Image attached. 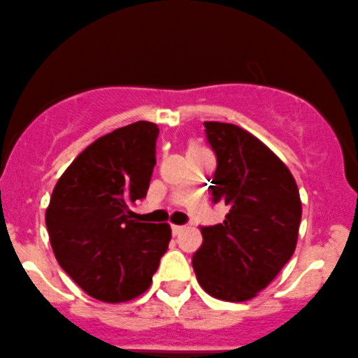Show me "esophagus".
Listing matches in <instances>:
<instances>
[{
	"instance_id": "esophagus-1",
	"label": "esophagus",
	"mask_w": 358,
	"mask_h": 358,
	"mask_svg": "<svg viewBox=\"0 0 358 358\" xmlns=\"http://www.w3.org/2000/svg\"><path fill=\"white\" fill-rule=\"evenodd\" d=\"M183 229H185V226H171V233L175 234V236H176V234L182 233Z\"/></svg>"
}]
</instances>
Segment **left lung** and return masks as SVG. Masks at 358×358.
I'll return each instance as SVG.
<instances>
[{
    "label": "left lung",
    "instance_id": "obj_1",
    "mask_svg": "<svg viewBox=\"0 0 358 358\" xmlns=\"http://www.w3.org/2000/svg\"><path fill=\"white\" fill-rule=\"evenodd\" d=\"M215 152L212 200L229 212L202 226L194 255L200 287L222 301H248L265 289L296 250L302 215L296 180L262 141L241 127L203 122Z\"/></svg>",
    "mask_w": 358,
    "mask_h": 358
}]
</instances>
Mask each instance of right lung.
<instances>
[{
  "instance_id": "obj_1",
  "label": "right lung",
  "mask_w": 358,
  "mask_h": 358,
  "mask_svg": "<svg viewBox=\"0 0 358 358\" xmlns=\"http://www.w3.org/2000/svg\"><path fill=\"white\" fill-rule=\"evenodd\" d=\"M158 134V125L139 120L100 137L54 187L45 212L54 255L98 301L141 296L168 250L170 226L139 222L129 209L148 194Z\"/></svg>"
}]
</instances>
